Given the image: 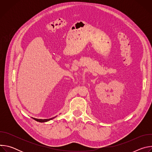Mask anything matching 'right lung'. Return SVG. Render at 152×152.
Masks as SVG:
<instances>
[{
    "label": "right lung",
    "instance_id": "right-lung-1",
    "mask_svg": "<svg viewBox=\"0 0 152 152\" xmlns=\"http://www.w3.org/2000/svg\"><path fill=\"white\" fill-rule=\"evenodd\" d=\"M56 117H54L53 118H49V119H38V118H32L33 119H34L35 121H38V122H40V123H45V122H47V121H49L53 118H55Z\"/></svg>",
    "mask_w": 152,
    "mask_h": 152
}]
</instances>
